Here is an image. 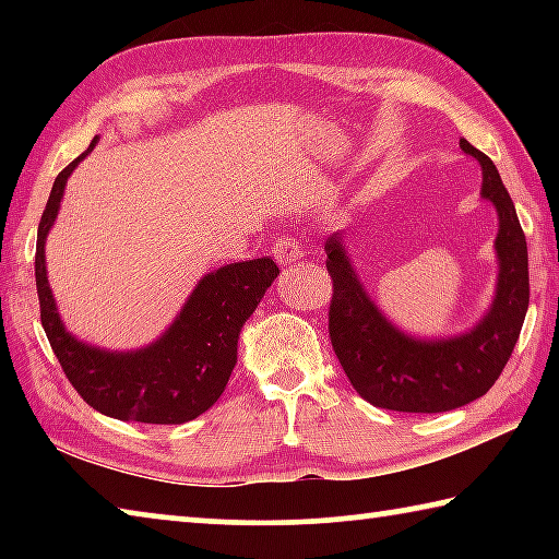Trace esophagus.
<instances>
[{
    "label": "esophagus",
    "mask_w": 559,
    "mask_h": 559,
    "mask_svg": "<svg viewBox=\"0 0 559 559\" xmlns=\"http://www.w3.org/2000/svg\"><path fill=\"white\" fill-rule=\"evenodd\" d=\"M273 257L278 263H293L302 257V246L293 236H283L276 243H273Z\"/></svg>",
    "instance_id": "esophagus-1"
}]
</instances>
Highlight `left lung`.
Masks as SVG:
<instances>
[{
	"label": "left lung",
	"mask_w": 559,
	"mask_h": 559,
	"mask_svg": "<svg viewBox=\"0 0 559 559\" xmlns=\"http://www.w3.org/2000/svg\"><path fill=\"white\" fill-rule=\"evenodd\" d=\"M461 150L478 159L484 175L480 200L493 204L498 214L496 293L473 328L443 337L404 333L367 293L343 231L325 239V263L333 278L330 340L349 384L382 409L437 414L484 396L503 372L527 313V243L515 204L490 157L468 140H461Z\"/></svg>",
	"instance_id": "left-lung-1"
}]
</instances>
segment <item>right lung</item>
I'll use <instances>...</instances> for the list:
<instances>
[{
	"instance_id": "add662e5",
	"label": "right lung",
	"mask_w": 559,
	"mask_h": 559,
	"mask_svg": "<svg viewBox=\"0 0 559 559\" xmlns=\"http://www.w3.org/2000/svg\"><path fill=\"white\" fill-rule=\"evenodd\" d=\"M98 145L56 177L36 234V290L41 325L73 390L93 409L120 421L185 424L219 400L239 355V335L278 266L271 257L226 263L200 278L167 330L138 349H103L69 333L46 276V236L61 210L66 182Z\"/></svg>"
}]
</instances>
